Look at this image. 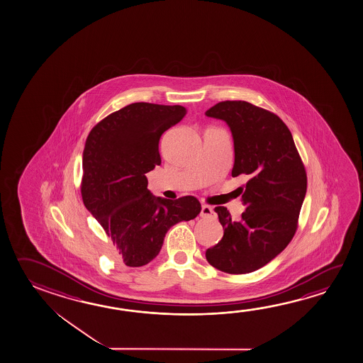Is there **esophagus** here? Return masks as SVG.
<instances>
[{
    "mask_svg": "<svg viewBox=\"0 0 363 363\" xmlns=\"http://www.w3.org/2000/svg\"><path fill=\"white\" fill-rule=\"evenodd\" d=\"M201 216L202 217H215V211L212 207H209V206H202V209H201Z\"/></svg>",
    "mask_w": 363,
    "mask_h": 363,
    "instance_id": "34e87169",
    "label": "esophagus"
}]
</instances>
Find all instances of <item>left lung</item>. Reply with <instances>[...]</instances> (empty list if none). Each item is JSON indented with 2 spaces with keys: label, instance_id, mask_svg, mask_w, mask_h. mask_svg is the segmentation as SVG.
Wrapping results in <instances>:
<instances>
[{
  "label": "left lung",
  "instance_id": "obj_1",
  "mask_svg": "<svg viewBox=\"0 0 363 363\" xmlns=\"http://www.w3.org/2000/svg\"><path fill=\"white\" fill-rule=\"evenodd\" d=\"M206 116L228 123L234 138L233 177L245 174L241 189L246 209L231 220L226 207L215 212L223 228L221 241L206 258L230 274L257 271L286 249L297 230L308 188L305 166L289 127L274 113L247 101H221Z\"/></svg>",
  "mask_w": 363,
  "mask_h": 363
}]
</instances>
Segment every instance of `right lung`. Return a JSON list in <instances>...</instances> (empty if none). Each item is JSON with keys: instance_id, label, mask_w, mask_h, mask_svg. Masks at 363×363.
I'll list each match as a JSON object with an SVG mask.
<instances>
[{"instance_id": "1", "label": "right lung", "mask_w": 363, "mask_h": 363, "mask_svg": "<svg viewBox=\"0 0 363 363\" xmlns=\"http://www.w3.org/2000/svg\"><path fill=\"white\" fill-rule=\"evenodd\" d=\"M185 114L182 105L133 103L109 114L87 135L82 201L127 267L150 263L169 228L201 212L193 196L175 201L155 197L145 175L161 164V135Z\"/></svg>"}]
</instances>
